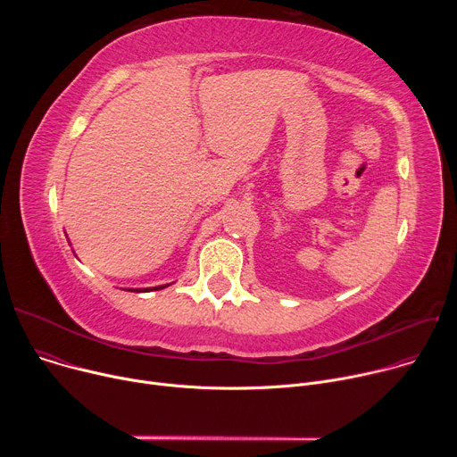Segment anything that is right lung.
I'll return each instance as SVG.
<instances>
[{"instance_id":"1","label":"right lung","mask_w":457,"mask_h":457,"mask_svg":"<svg viewBox=\"0 0 457 457\" xmlns=\"http://www.w3.org/2000/svg\"><path fill=\"white\" fill-rule=\"evenodd\" d=\"M170 284H164V286H157V287H139V289H128V291H134V293H150V291H159V289H164L168 287Z\"/></svg>"}]
</instances>
